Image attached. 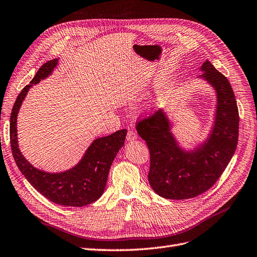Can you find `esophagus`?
I'll return each mask as SVG.
<instances>
[{"instance_id": "1", "label": "esophagus", "mask_w": 257, "mask_h": 257, "mask_svg": "<svg viewBox=\"0 0 257 257\" xmlns=\"http://www.w3.org/2000/svg\"><path fill=\"white\" fill-rule=\"evenodd\" d=\"M126 139H127V141H132V140H135V139H137V135H136V133L134 132V131H127V134H126Z\"/></svg>"}]
</instances>
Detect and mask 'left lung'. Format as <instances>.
Segmentation results:
<instances>
[{
  "label": "left lung",
  "mask_w": 257,
  "mask_h": 257,
  "mask_svg": "<svg viewBox=\"0 0 257 257\" xmlns=\"http://www.w3.org/2000/svg\"><path fill=\"white\" fill-rule=\"evenodd\" d=\"M201 70V76L215 88L218 101L215 125L204 144L194 151L182 150L161 109L136 124L150 151V185L166 199L185 200L207 191L225 170L237 147L239 113L232 86L208 60Z\"/></svg>",
  "instance_id": "1"
}]
</instances>
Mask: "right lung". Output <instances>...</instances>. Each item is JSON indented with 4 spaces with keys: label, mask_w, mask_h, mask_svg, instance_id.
<instances>
[{
    "label": "right lung",
    "mask_w": 257,
    "mask_h": 257,
    "mask_svg": "<svg viewBox=\"0 0 257 257\" xmlns=\"http://www.w3.org/2000/svg\"><path fill=\"white\" fill-rule=\"evenodd\" d=\"M58 59L43 64L31 83L18 95L11 116V147L15 162L33 187L43 197L59 205L81 207L98 200L104 192L109 168L119 150L124 145L126 130L95 139L72 169L61 173H48L33 167L21 154L17 140V116L30 88L51 74Z\"/></svg>",
    "instance_id": "right-lung-1"
}]
</instances>
